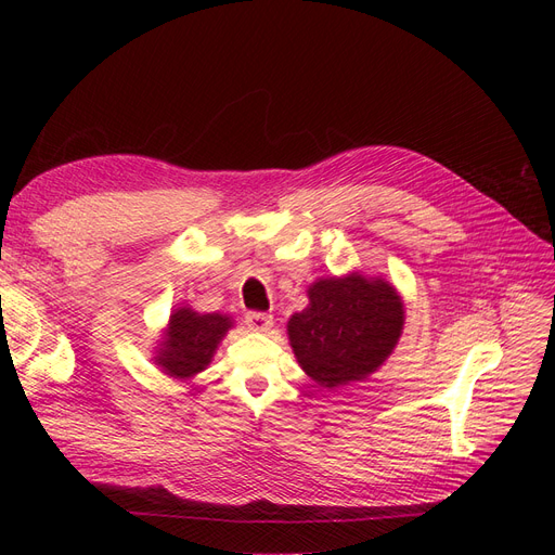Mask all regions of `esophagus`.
I'll use <instances>...</instances> for the list:
<instances>
[{"mask_svg":"<svg viewBox=\"0 0 555 555\" xmlns=\"http://www.w3.org/2000/svg\"><path fill=\"white\" fill-rule=\"evenodd\" d=\"M245 324H247V328H251V331L263 333V331H268V328L273 326V317L268 314V312H247V314H245Z\"/></svg>","mask_w":555,"mask_h":555,"instance_id":"obj_1","label":"esophagus"}]
</instances>
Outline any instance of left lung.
<instances>
[{"label": "left lung", "instance_id": "obj_1", "mask_svg": "<svg viewBox=\"0 0 555 555\" xmlns=\"http://www.w3.org/2000/svg\"><path fill=\"white\" fill-rule=\"evenodd\" d=\"M310 306L289 319L300 367L322 386L363 379L396 347L405 312L391 284L351 273L314 282Z\"/></svg>", "mask_w": 555, "mask_h": 555}]
</instances>
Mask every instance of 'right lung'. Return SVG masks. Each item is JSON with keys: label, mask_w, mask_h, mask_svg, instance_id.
Listing matches in <instances>:
<instances>
[{"label": "right lung", "mask_w": 555, "mask_h": 555, "mask_svg": "<svg viewBox=\"0 0 555 555\" xmlns=\"http://www.w3.org/2000/svg\"><path fill=\"white\" fill-rule=\"evenodd\" d=\"M229 328L231 319L227 314H198L190 308H180L171 314L157 361L171 377H192L210 363L217 343Z\"/></svg>", "instance_id": "obj_1"}]
</instances>
